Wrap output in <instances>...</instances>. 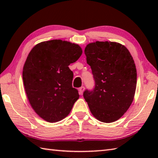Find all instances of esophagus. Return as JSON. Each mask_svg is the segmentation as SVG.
Masks as SVG:
<instances>
[{"mask_svg":"<svg viewBox=\"0 0 158 158\" xmlns=\"http://www.w3.org/2000/svg\"><path fill=\"white\" fill-rule=\"evenodd\" d=\"M84 89H85V88L83 86H82V87H81V88H79V94L81 95H82L83 94V91H84Z\"/></svg>","mask_w":158,"mask_h":158,"instance_id":"1","label":"esophagus"}]
</instances>
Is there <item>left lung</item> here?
<instances>
[{"label": "left lung", "mask_w": 158, "mask_h": 158, "mask_svg": "<svg viewBox=\"0 0 158 158\" xmlns=\"http://www.w3.org/2000/svg\"><path fill=\"white\" fill-rule=\"evenodd\" d=\"M95 87L83 97L92 114L100 122L111 123L122 117L135 97L137 74L133 58L125 46L96 41L85 47Z\"/></svg>", "instance_id": "1"}]
</instances>
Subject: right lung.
<instances>
[{"mask_svg": "<svg viewBox=\"0 0 158 158\" xmlns=\"http://www.w3.org/2000/svg\"><path fill=\"white\" fill-rule=\"evenodd\" d=\"M81 54L79 45L59 39L40 43L29 53L23 68V85L32 108L47 122L65 118L78 100L69 66Z\"/></svg>", "mask_w": 158, "mask_h": 158, "instance_id": "right-lung-1", "label": "right lung"}]
</instances>
